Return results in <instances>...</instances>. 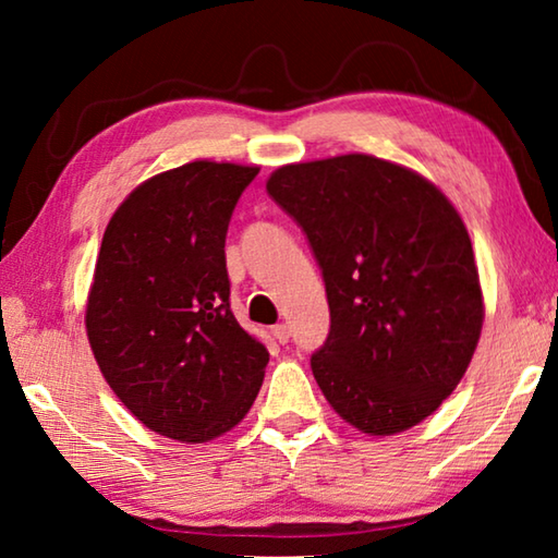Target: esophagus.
Returning <instances> with one entry per match:
<instances>
[{"instance_id": "1", "label": "esophagus", "mask_w": 558, "mask_h": 558, "mask_svg": "<svg viewBox=\"0 0 558 558\" xmlns=\"http://www.w3.org/2000/svg\"><path fill=\"white\" fill-rule=\"evenodd\" d=\"M272 337H276L280 344H286L290 339V327L288 325H276V327H272Z\"/></svg>"}]
</instances>
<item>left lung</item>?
<instances>
[{"label":"left lung","instance_id":"1","mask_svg":"<svg viewBox=\"0 0 558 558\" xmlns=\"http://www.w3.org/2000/svg\"><path fill=\"white\" fill-rule=\"evenodd\" d=\"M266 189L323 270L329 335L310 366L325 399L372 436L421 423L462 379L483 329L458 211L423 177L369 155L280 167Z\"/></svg>","mask_w":558,"mask_h":558}]
</instances>
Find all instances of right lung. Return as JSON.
Instances as JSON below:
<instances>
[{
	"label": "right lung",
	"instance_id": "right-lung-1",
	"mask_svg": "<svg viewBox=\"0 0 558 558\" xmlns=\"http://www.w3.org/2000/svg\"><path fill=\"white\" fill-rule=\"evenodd\" d=\"M258 167L189 162L140 184L102 235L86 329L118 399L159 436L204 442L256 401L266 344L235 323L226 233Z\"/></svg>",
	"mask_w": 558,
	"mask_h": 558
}]
</instances>
